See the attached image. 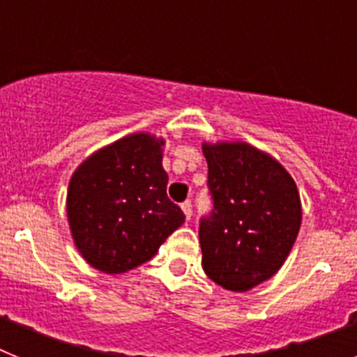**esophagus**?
Listing matches in <instances>:
<instances>
[{
  "mask_svg": "<svg viewBox=\"0 0 357 357\" xmlns=\"http://www.w3.org/2000/svg\"><path fill=\"white\" fill-rule=\"evenodd\" d=\"M182 211H184V214H185V220H191V214H193V206H191V202H184V204H182Z\"/></svg>",
  "mask_w": 357,
  "mask_h": 357,
  "instance_id": "obj_1",
  "label": "esophagus"
}]
</instances>
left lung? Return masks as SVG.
Segmentation results:
<instances>
[{
  "instance_id": "left-lung-1",
  "label": "left lung",
  "mask_w": 357,
  "mask_h": 357,
  "mask_svg": "<svg viewBox=\"0 0 357 357\" xmlns=\"http://www.w3.org/2000/svg\"><path fill=\"white\" fill-rule=\"evenodd\" d=\"M213 213L200 222L202 266L229 291H248L279 272L302 223L301 195L286 168L243 141L204 143Z\"/></svg>"
}]
</instances>
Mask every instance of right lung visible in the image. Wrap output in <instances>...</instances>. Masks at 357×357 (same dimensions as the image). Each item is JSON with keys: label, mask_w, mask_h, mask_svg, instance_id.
Returning <instances> with one entry per match:
<instances>
[{"label": "right lung", "mask_w": 357, "mask_h": 357, "mask_svg": "<svg viewBox=\"0 0 357 357\" xmlns=\"http://www.w3.org/2000/svg\"><path fill=\"white\" fill-rule=\"evenodd\" d=\"M162 137L139 132L100 148L75 169L68 222L78 252L103 273L141 266L184 223L166 195Z\"/></svg>", "instance_id": "add662e5"}]
</instances>
